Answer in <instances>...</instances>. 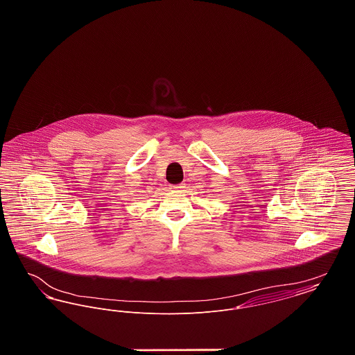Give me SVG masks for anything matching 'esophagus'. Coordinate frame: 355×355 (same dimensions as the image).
I'll use <instances>...</instances> for the list:
<instances>
[{"label":"esophagus","mask_w":355,"mask_h":355,"mask_svg":"<svg viewBox=\"0 0 355 355\" xmlns=\"http://www.w3.org/2000/svg\"><path fill=\"white\" fill-rule=\"evenodd\" d=\"M182 187H184V185H182V184H181V185L171 186V189H173V190H181Z\"/></svg>","instance_id":"esophagus-1"}]
</instances>
